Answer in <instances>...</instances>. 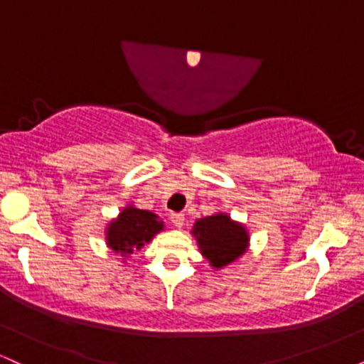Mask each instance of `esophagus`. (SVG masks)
<instances>
[{
  "label": "esophagus",
  "instance_id": "1",
  "mask_svg": "<svg viewBox=\"0 0 364 364\" xmlns=\"http://www.w3.org/2000/svg\"><path fill=\"white\" fill-rule=\"evenodd\" d=\"M171 223H173L174 228H181L183 224H185V215L183 214H171Z\"/></svg>",
  "mask_w": 364,
  "mask_h": 364
}]
</instances>
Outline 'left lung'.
<instances>
[{
  "instance_id": "8db88e82",
  "label": "left lung",
  "mask_w": 364,
  "mask_h": 364,
  "mask_svg": "<svg viewBox=\"0 0 364 364\" xmlns=\"http://www.w3.org/2000/svg\"><path fill=\"white\" fill-rule=\"evenodd\" d=\"M191 236L195 237L202 257L214 270L236 263L248 252L250 246V232L246 225L231 219L228 212H215L196 219Z\"/></svg>"
}]
</instances>
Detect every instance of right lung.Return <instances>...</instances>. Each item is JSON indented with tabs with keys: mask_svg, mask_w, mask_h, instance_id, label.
I'll return each mask as SVG.
<instances>
[{
	"mask_svg": "<svg viewBox=\"0 0 364 364\" xmlns=\"http://www.w3.org/2000/svg\"><path fill=\"white\" fill-rule=\"evenodd\" d=\"M164 231V223L159 219L157 214L150 210L133 205V202L127 203L114 219L106 224V246L123 257V262L139 252L145 245H149L159 232Z\"/></svg>",
	"mask_w": 364,
	"mask_h": 364,
	"instance_id": "right-lung-1",
	"label": "right lung"
}]
</instances>
